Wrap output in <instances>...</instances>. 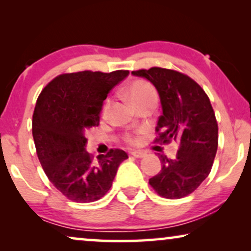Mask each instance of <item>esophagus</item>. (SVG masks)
Here are the masks:
<instances>
[{
	"instance_id": "1",
	"label": "esophagus",
	"mask_w": 251,
	"mask_h": 251,
	"mask_svg": "<svg viewBox=\"0 0 251 251\" xmlns=\"http://www.w3.org/2000/svg\"><path fill=\"white\" fill-rule=\"evenodd\" d=\"M130 154H131L133 157H137V159H142V157H144V156L146 155L145 153L139 152V151H133V152H130Z\"/></svg>"
}]
</instances>
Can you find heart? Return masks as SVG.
Wrapping results in <instances>:
<instances>
[{"instance_id":"1","label":"heart","mask_w":251,"mask_h":251,"mask_svg":"<svg viewBox=\"0 0 251 251\" xmlns=\"http://www.w3.org/2000/svg\"><path fill=\"white\" fill-rule=\"evenodd\" d=\"M126 94H128V97L130 99V101L133 104V106L140 104V102L146 100V99H149L151 97H156V94L155 91H154V89L151 87L147 82H144V81L133 82V83L128 88ZM108 104L109 102L107 101V104H106V108H107ZM130 142H133V139L130 138Z\"/></svg>"}]
</instances>
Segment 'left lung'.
<instances>
[{
  "label": "left lung",
  "mask_w": 251,
  "mask_h": 251,
  "mask_svg": "<svg viewBox=\"0 0 251 251\" xmlns=\"http://www.w3.org/2000/svg\"><path fill=\"white\" fill-rule=\"evenodd\" d=\"M149 80L159 94L162 115L156 142H179L175 159L159 154L160 173L150 184L161 197L180 199L208 177L218 146V126L212 106L200 85L179 72L152 67L131 73Z\"/></svg>",
  "instance_id": "left-lung-1"
}]
</instances>
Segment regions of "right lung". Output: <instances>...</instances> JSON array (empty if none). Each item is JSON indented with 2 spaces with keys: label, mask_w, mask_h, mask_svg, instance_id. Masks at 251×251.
<instances>
[{
  "label": "right lung",
  "mask_w": 251,
  "mask_h": 251,
  "mask_svg": "<svg viewBox=\"0 0 251 251\" xmlns=\"http://www.w3.org/2000/svg\"><path fill=\"white\" fill-rule=\"evenodd\" d=\"M128 74V71L63 74L37 98L33 114L37 156L53 186L72 201L89 203L104 197L120 163L128 159L125 151L111 150L94 162L85 150V132L99 125L106 97Z\"/></svg>",
  "instance_id": "right-lung-1"
}]
</instances>
